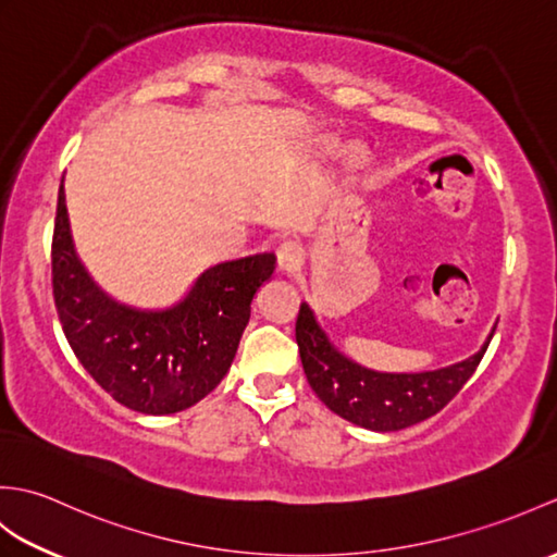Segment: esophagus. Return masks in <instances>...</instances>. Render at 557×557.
I'll use <instances>...</instances> for the list:
<instances>
[{"label":"esophagus","mask_w":557,"mask_h":557,"mask_svg":"<svg viewBox=\"0 0 557 557\" xmlns=\"http://www.w3.org/2000/svg\"><path fill=\"white\" fill-rule=\"evenodd\" d=\"M304 263V251L299 244L285 242L277 248V265L282 272H297Z\"/></svg>","instance_id":"obj_1"}]
</instances>
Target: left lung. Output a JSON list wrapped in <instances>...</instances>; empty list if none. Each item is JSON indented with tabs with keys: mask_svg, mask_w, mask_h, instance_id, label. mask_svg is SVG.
Returning <instances> with one entry per match:
<instances>
[{
	"mask_svg": "<svg viewBox=\"0 0 557 557\" xmlns=\"http://www.w3.org/2000/svg\"><path fill=\"white\" fill-rule=\"evenodd\" d=\"M491 335L469 359L419 373L375 371L342 351L309 304H301L297 345L306 381L337 417L375 433L409 429L431 419L453 399L486 354Z\"/></svg>",
	"mask_w": 557,
	"mask_h": 557,
	"instance_id": "obj_1",
	"label": "left lung"
}]
</instances>
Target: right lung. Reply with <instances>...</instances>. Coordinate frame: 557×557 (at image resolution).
I'll return each instance as SVG.
<instances>
[{
	"label": "right lung",
	"instance_id": "1",
	"mask_svg": "<svg viewBox=\"0 0 557 557\" xmlns=\"http://www.w3.org/2000/svg\"><path fill=\"white\" fill-rule=\"evenodd\" d=\"M275 253L206 268L184 297L140 309L104 292L83 263L59 184L52 285L71 349L104 393L148 417L176 413L210 395L227 375L258 289L275 272Z\"/></svg>",
	"mask_w": 557,
	"mask_h": 557
}]
</instances>
